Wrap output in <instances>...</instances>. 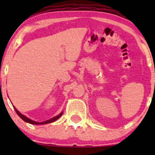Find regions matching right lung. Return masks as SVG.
Returning <instances> with one entry per match:
<instances>
[{"instance_id": "1", "label": "right lung", "mask_w": 155, "mask_h": 155, "mask_svg": "<svg viewBox=\"0 0 155 155\" xmlns=\"http://www.w3.org/2000/svg\"><path fill=\"white\" fill-rule=\"evenodd\" d=\"M14 109H15V112L17 113V115H18V116L20 117V118H21V119L23 120V121H25V122H28V123H30V124H37V125H38V124H48V123H51V122H53V121H56L57 119H58L59 118H60L61 116L62 115V114H63V112H61V114H59L58 115H57V116L54 117L53 118H51V119L49 120H47V121H43V122H37V121H33V120H31L29 119L28 118H27L26 116H25V115H23L22 114L20 113L19 112H18V110H17L16 109H15V107H14Z\"/></svg>"}]
</instances>
